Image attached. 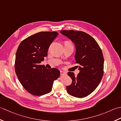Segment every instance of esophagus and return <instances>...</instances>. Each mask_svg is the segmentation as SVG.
Listing matches in <instances>:
<instances>
[{
    "label": "esophagus",
    "instance_id": "34e87169",
    "mask_svg": "<svg viewBox=\"0 0 121 121\" xmlns=\"http://www.w3.org/2000/svg\"><path fill=\"white\" fill-rule=\"evenodd\" d=\"M60 75L61 76H63V75H64L65 74H66V73L64 72V71H63L60 70Z\"/></svg>",
    "mask_w": 121,
    "mask_h": 121
}]
</instances>
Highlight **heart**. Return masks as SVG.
I'll use <instances>...</instances> for the list:
<instances>
[{
    "instance_id": "1",
    "label": "heart",
    "mask_w": 121,
    "mask_h": 121,
    "mask_svg": "<svg viewBox=\"0 0 121 121\" xmlns=\"http://www.w3.org/2000/svg\"><path fill=\"white\" fill-rule=\"evenodd\" d=\"M64 47H70V48H73V44L70 41H65L64 43Z\"/></svg>"
}]
</instances>
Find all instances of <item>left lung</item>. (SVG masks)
I'll return each instance as SVG.
<instances>
[{"instance_id":"8db88e82","label":"left lung","mask_w":121,"mask_h":121,"mask_svg":"<svg viewBox=\"0 0 121 121\" xmlns=\"http://www.w3.org/2000/svg\"><path fill=\"white\" fill-rule=\"evenodd\" d=\"M60 33L75 44V63L80 72L77 76L68 72L72 83L67 86L69 95L76 98L89 95L99 85L104 73V58L98 43L89 34L83 31L63 30Z\"/></svg>"}]
</instances>
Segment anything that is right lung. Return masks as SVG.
<instances>
[{"instance_id":"right-lung-1","label":"right lung","mask_w":121,"mask_h":121,"mask_svg":"<svg viewBox=\"0 0 121 121\" xmlns=\"http://www.w3.org/2000/svg\"><path fill=\"white\" fill-rule=\"evenodd\" d=\"M58 35L57 32H40L24 39L17 49L16 73L21 84L31 95L50 92L54 81L60 77L57 69H47L40 64L48 56L49 47Z\"/></svg>"}]
</instances>
